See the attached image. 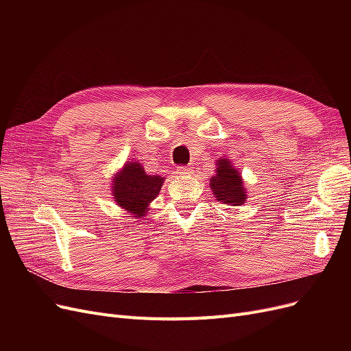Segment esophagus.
<instances>
[{
    "instance_id": "esophagus-1",
    "label": "esophagus",
    "mask_w": 351,
    "mask_h": 351,
    "mask_svg": "<svg viewBox=\"0 0 351 351\" xmlns=\"http://www.w3.org/2000/svg\"><path fill=\"white\" fill-rule=\"evenodd\" d=\"M177 171L180 174H189L190 173V168L186 167V165H180V167H177Z\"/></svg>"
}]
</instances>
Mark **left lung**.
I'll use <instances>...</instances> for the list:
<instances>
[{
	"label": "left lung",
	"instance_id": "left-lung-1",
	"mask_svg": "<svg viewBox=\"0 0 351 351\" xmlns=\"http://www.w3.org/2000/svg\"><path fill=\"white\" fill-rule=\"evenodd\" d=\"M210 187L214 189V195L218 202L231 205H241L246 202L243 182L236 168H232L224 158L218 159L217 174L210 180Z\"/></svg>",
	"mask_w": 351,
	"mask_h": 351
}]
</instances>
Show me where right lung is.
<instances>
[{
    "instance_id": "add662e5",
    "label": "right lung",
    "mask_w": 351,
    "mask_h": 351,
    "mask_svg": "<svg viewBox=\"0 0 351 351\" xmlns=\"http://www.w3.org/2000/svg\"><path fill=\"white\" fill-rule=\"evenodd\" d=\"M162 182V177L147 176L139 162H129L114 177L112 195L121 208L141 218L146 215L145 210L159 193Z\"/></svg>"
}]
</instances>
